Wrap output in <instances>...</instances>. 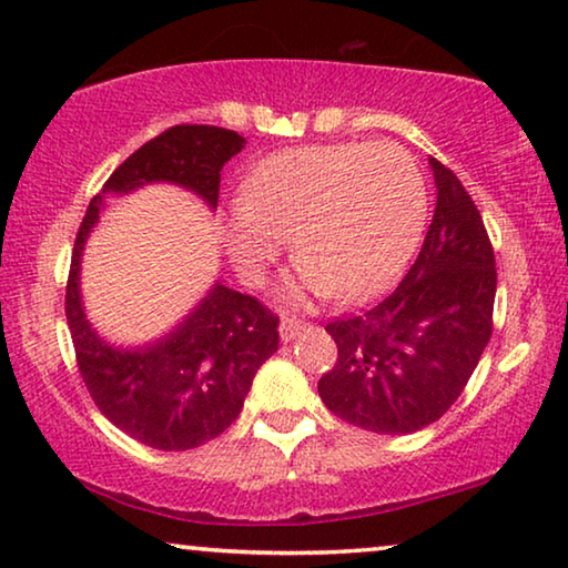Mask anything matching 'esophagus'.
I'll return each mask as SVG.
<instances>
[{
	"label": "esophagus",
	"instance_id": "obj_1",
	"mask_svg": "<svg viewBox=\"0 0 568 568\" xmlns=\"http://www.w3.org/2000/svg\"><path fill=\"white\" fill-rule=\"evenodd\" d=\"M305 331H310V323L297 321V317H284L282 325H278V336H282V341H286V344L294 338H300Z\"/></svg>",
	"mask_w": 568,
	"mask_h": 568
}]
</instances>
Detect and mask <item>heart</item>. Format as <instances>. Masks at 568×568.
<instances>
[{
    "label": "heart",
    "mask_w": 568,
    "mask_h": 568,
    "mask_svg": "<svg viewBox=\"0 0 568 568\" xmlns=\"http://www.w3.org/2000/svg\"><path fill=\"white\" fill-rule=\"evenodd\" d=\"M426 189L400 146L310 144L271 154L247 175L232 209L227 245L247 278L284 251L294 232L302 286L341 300L377 294L422 235Z\"/></svg>",
    "instance_id": "1"
}]
</instances>
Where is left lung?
Here are the masks:
<instances>
[{
    "mask_svg": "<svg viewBox=\"0 0 568 568\" xmlns=\"http://www.w3.org/2000/svg\"><path fill=\"white\" fill-rule=\"evenodd\" d=\"M437 185L422 253L383 302L325 325L338 359L317 383L331 414L375 434H410L460 398L491 338L494 247L453 170Z\"/></svg>",
    "mask_w": 568,
    "mask_h": 568,
    "instance_id": "8db88e82",
    "label": "left lung"
}]
</instances>
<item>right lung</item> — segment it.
Returning <instances> with one entry per match:
<instances>
[{
    "mask_svg": "<svg viewBox=\"0 0 568 568\" xmlns=\"http://www.w3.org/2000/svg\"><path fill=\"white\" fill-rule=\"evenodd\" d=\"M245 146L237 131L173 126L123 160L90 201L67 282V323L80 375L108 422L146 447L181 453L220 437L243 410L255 372L278 348V317L222 282L165 336L113 346L84 315L82 253L108 199L173 183L216 209L224 162Z\"/></svg>",
    "mask_w": 568,
    "mask_h": 568,
    "instance_id": "obj_1",
    "label": "right lung"
}]
</instances>
